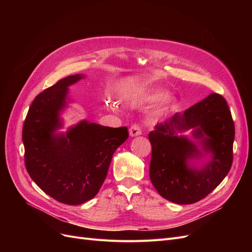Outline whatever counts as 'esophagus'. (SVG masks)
Wrapping results in <instances>:
<instances>
[{
	"mask_svg": "<svg viewBox=\"0 0 252 252\" xmlns=\"http://www.w3.org/2000/svg\"><path fill=\"white\" fill-rule=\"evenodd\" d=\"M142 134V129L139 125H132L129 129V135L130 136H138Z\"/></svg>",
	"mask_w": 252,
	"mask_h": 252,
	"instance_id": "34e87169",
	"label": "esophagus"
}]
</instances>
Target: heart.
<instances>
[{"label":"heart","mask_w":252,"mask_h":252,"mask_svg":"<svg viewBox=\"0 0 252 252\" xmlns=\"http://www.w3.org/2000/svg\"><path fill=\"white\" fill-rule=\"evenodd\" d=\"M162 96H163V94H154L147 95L145 98H146L147 101H156V100H158V98L162 97ZM173 106H174V101L172 100V98L171 97H165V98H163L162 102L159 103V105H158V111H161V112L168 111V110L173 108ZM108 107L113 108L112 103H108Z\"/></svg>","instance_id":"heart-1"}]
</instances>
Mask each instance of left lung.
I'll use <instances>...</instances> for the list:
<instances>
[{
  "label": "left lung",
  "mask_w": 252,
  "mask_h": 252,
  "mask_svg": "<svg viewBox=\"0 0 252 252\" xmlns=\"http://www.w3.org/2000/svg\"><path fill=\"white\" fill-rule=\"evenodd\" d=\"M192 130L194 141L182 135ZM149 177L164 199L175 204L199 202L216 189L232 165L234 124L225 98L211 94L203 101L156 125ZM206 157L203 165L193 159Z\"/></svg>",
  "instance_id": "1"
}]
</instances>
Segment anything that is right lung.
Returning <instances> with one entry per match:
<instances>
[{
  "instance_id": "1",
  "label": "right lung",
  "mask_w": 252,
  "mask_h": 252,
  "mask_svg": "<svg viewBox=\"0 0 252 252\" xmlns=\"http://www.w3.org/2000/svg\"><path fill=\"white\" fill-rule=\"evenodd\" d=\"M85 78L69 75L37 94L23 126L25 166L30 178L58 202L80 205L96 195L114 151L128 138L127 127L111 128L83 120L64 132L61 112L68 87Z\"/></svg>"
}]
</instances>
